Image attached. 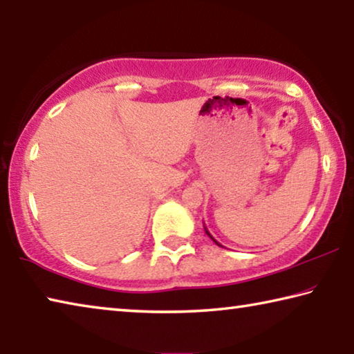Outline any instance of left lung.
Wrapping results in <instances>:
<instances>
[{"label":"left lung","instance_id":"left-lung-1","mask_svg":"<svg viewBox=\"0 0 354 354\" xmlns=\"http://www.w3.org/2000/svg\"><path fill=\"white\" fill-rule=\"evenodd\" d=\"M205 231H206V234H207V236H209V237H211V239H212V241H214V242H215V243H217V245H218V247H223V245H221V243H220V242H217V241H215V239H214V237H212V234H211V232H209V231H207V227H206V226H205Z\"/></svg>","mask_w":354,"mask_h":354}]
</instances>
